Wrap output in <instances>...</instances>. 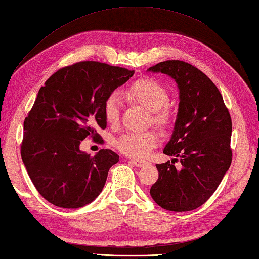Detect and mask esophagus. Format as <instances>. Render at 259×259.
<instances>
[{"label": "esophagus", "mask_w": 259, "mask_h": 259, "mask_svg": "<svg viewBox=\"0 0 259 259\" xmlns=\"http://www.w3.org/2000/svg\"><path fill=\"white\" fill-rule=\"evenodd\" d=\"M130 162L133 165H135L136 167H143V166L148 164V162H145V160H141V159H131Z\"/></svg>", "instance_id": "34e87169"}]
</instances>
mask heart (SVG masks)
<instances>
[{
	"label": "heart",
	"instance_id": "heart-1",
	"mask_svg": "<svg viewBox=\"0 0 259 259\" xmlns=\"http://www.w3.org/2000/svg\"><path fill=\"white\" fill-rule=\"evenodd\" d=\"M130 100L139 103L152 112L153 122L160 130L168 131L174 125V115L167 105L170 97L162 84L151 78H142L132 84L126 91ZM122 102L116 93L107 97L104 103L106 122L116 125L120 118ZM158 144V136L154 132L146 133H125L115 141V146L120 153L135 158H144Z\"/></svg>",
	"mask_w": 259,
	"mask_h": 259
}]
</instances>
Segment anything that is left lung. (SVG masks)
<instances>
[{
	"label": "left lung",
	"instance_id": "left-lung-1",
	"mask_svg": "<svg viewBox=\"0 0 259 259\" xmlns=\"http://www.w3.org/2000/svg\"><path fill=\"white\" fill-rule=\"evenodd\" d=\"M148 72L167 74L180 89L174 132L164 148L175 158L156 165L158 178L149 193L164 209L194 210L207 202L232 164L231 114L217 86L192 64L165 61Z\"/></svg>",
	"mask_w": 259,
	"mask_h": 259
}]
</instances>
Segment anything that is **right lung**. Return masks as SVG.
<instances>
[{"instance_id":"right-lung-1","label":"right lung","mask_w":259,"mask_h":259,"mask_svg":"<svg viewBox=\"0 0 259 259\" xmlns=\"http://www.w3.org/2000/svg\"><path fill=\"white\" fill-rule=\"evenodd\" d=\"M134 71L96 61L60 68L38 91L24 120L21 156L42 196L57 207L79 208L99 196L119 160L111 149L94 156L79 151L90 136L102 143L104 103Z\"/></svg>"}]
</instances>
